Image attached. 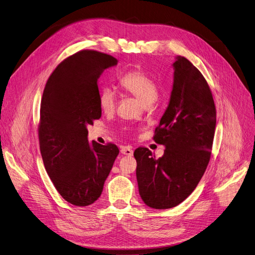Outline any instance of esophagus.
<instances>
[{
    "label": "esophagus",
    "instance_id": "1",
    "mask_svg": "<svg viewBox=\"0 0 255 255\" xmlns=\"http://www.w3.org/2000/svg\"><path fill=\"white\" fill-rule=\"evenodd\" d=\"M120 151H121V154H124V155H126V156H128V157L133 156V149H131V148L128 147V146H122L121 149H120Z\"/></svg>",
    "mask_w": 255,
    "mask_h": 255
}]
</instances>
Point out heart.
<instances>
[{"instance_id":"b5f03b06","label":"heart","mask_w":255,"mask_h":255,"mask_svg":"<svg viewBox=\"0 0 255 255\" xmlns=\"http://www.w3.org/2000/svg\"><path fill=\"white\" fill-rule=\"evenodd\" d=\"M121 88L130 95H134L142 103L150 105L158 97V87L148 74L140 69L131 70L119 79ZM98 105L105 114L113 113L116 108V95L111 88H104L98 96Z\"/></svg>"}]
</instances>
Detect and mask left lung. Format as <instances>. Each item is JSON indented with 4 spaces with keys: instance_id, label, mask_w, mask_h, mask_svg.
I'll use <instances>...</instances> for the list:
<instances>
[{
    "instance_id": "left-lung-1",
    "label": "left lung",
    "mask_w": 255,
    "mask_h": 255,
    "mask_svg": "<svg viewBox=\"0 0 255 255\" xmlns=\"http://www.w3.org/2000/svg\"><path fill=\"white\" fill-rule=\"evenodd\" d=\"M169 105L152 137L165 146L155 159L139 146L134 151L141 199L155 209L172 208L195 190L211 156L217 111L211 90L200 71L184 56L174 63Z\"/></svg>"
}]
</instances>
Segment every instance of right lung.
Listing matches in <instances>:
<instances>
[{"label": "right lung", "instance_id": "add662e5", "mask_svg": "<svg viewBox=\"0 0 255 255\" xmlns=\"http://www.w3.org/2000/svg\"><path fill=\"white\" fill-rule=\"evenodd\" d=\"M118 60L95 50L64 59L47 80L40 101L38 140L54 187L70 204L88 206L100 197L119 149L88 141L87 126L101 117L97 80Z\"/></svg>", "mask_w": 255, "mask_h": 255}]
</instances>
